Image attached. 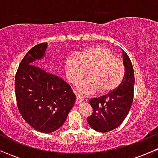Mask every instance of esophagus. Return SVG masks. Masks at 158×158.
<instances>
[{
    "label": "esophagus",
    "mask_w": 158,
    "mask_h": 158,
    "mask_svg": "<svg viewBox=\"0 0 158 158\" xmlns=\"http://www.w3.org/2000/svg\"><path fill=\"white\" fill-rule=\"evenodd\" d=\"M76 104H80L81 102H82V101H83V98H82V96L81 95H79V94H77L76 93Z\"/></svg>",
    "instance_id": "1"
}]
</instances>
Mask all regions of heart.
Returning <instances> with one entry per match:
<instances>
[{"label": "heart", "mask_w": 158, "mask_h": 158, "mask_svg": "<svg viewBox=\"0 0 158 158\" xmlns=\"http://www.w3.org/2000/svg\"><path fill=\"white\" fill-rule=\"evenodd\" d=\"M91 77L85 79L78 86L80 92L107 94L120 85L125 76V66L115 57L111 49L103 46H94L83 49L79 56L71 54L65 61L66 78L72 84L79 83L88 74Z\"/></svg>", "instance_id": "heart-1"}]
</instances>
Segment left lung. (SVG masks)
<instances>
[{"mask_svg":"<svg viewBox=\"0 0 158 158\" xmlns=\"http://www.w3.org/2000/svg\"><path fill=\"white\" fill-rule=\"evenodd\" d=\"M125 76L118 87L113 92L98 98L90 99L93 109L87 122L92 128L98 132L114 130L123 122L128 115L134 98L135 74L128 54L122 51Z\"/></svg>","mask_w":158,"mask_h":158,"instance_id":"1","label":"left lung"}]
</instances>
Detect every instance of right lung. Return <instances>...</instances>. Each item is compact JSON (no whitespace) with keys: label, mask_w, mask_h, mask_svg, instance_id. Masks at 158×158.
<instances>
[{"label":"right lung","mask_w":158,"mask_h":158,"mask_svg":"<svg viewBox=\"0 0 158 158\" xmlns=\"http://www.w3.org/2000/svg\"><path fill=\"white\" fill-rule=\"evenodd\" d=\"M47 46L37 44L28 51L19 65L14 85L20 114L43 133L60 128L76 102V95L62 78L34 66L45 56Z\"/></svg>","instance_id":"1"}]
</instances>
